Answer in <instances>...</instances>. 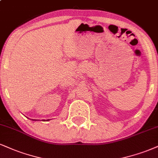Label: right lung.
<instances>
[{
    "mask_svg": "<svg viewBox=\"0 0 158 158\" xmlns=\"http://www.w3.org/2000/svg\"><path fill=\"white\" fill-rule=\"evenodd\" d=\"M48 120H49V119H48ZM34 121H36V120H34Z\"/></svg>",
    "mask_w": 158,
    "mask_h": 158,
    "instance_id": "1",
    "label": "right lung"
}]
</instances>
